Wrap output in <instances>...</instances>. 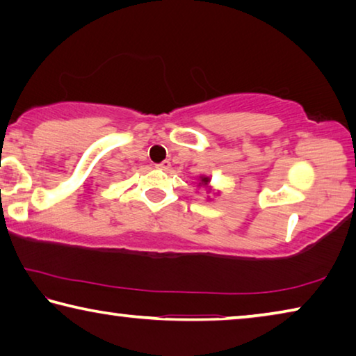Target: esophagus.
<instances>
[{"mask_svg":"<svg viewBox=\"0 0 356 356\" xmlns=\"http://www.w3.org/2000/svg\"><path fill=\"white\" fill-rule=\"evenodd\" d=\"M156 168H159V170H161V171H168L171 168V161L170 160H163V161H161V163L156 165Z\"/></svg>","mask_w":356,"mask_h":356,"instance_id":"esophagus-1","label":"esophagus"}]
</instances>
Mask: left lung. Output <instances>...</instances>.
I'll use <instances>...</instances> for the list:
<instances>
[{"instance_id": "left-lung-1", "label": "left lung", "mask_w": 356, "mask_h": 356, "mask_svg": "<svg viewBox=\"0 0 356 356\" xmlns=\"http://www.w3.org/2000/svg\"><path fill=\"white\" fill-rule=\"evenodd\" d=\"M210 182L209 180V177H201V184H204V185H207Z\"/></svg>"}]
</instances>
